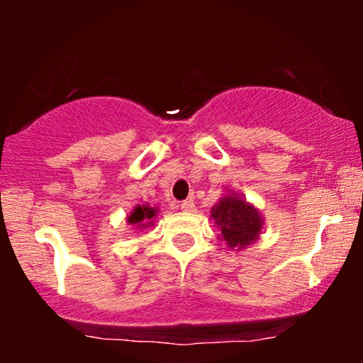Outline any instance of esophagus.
Instances as JSON below:
<instances>
[{
	"label": "esophagus",
	"mask_w": 363,
	"mask_h": 363,
	"mask_svg": "<svg viewBox=\"0 0 363 363\" xmlns=\"http://www.w3.org/2000/svg\"><path fill=\"white\" fill-rule=\"evenodd\" d=\"M179 208H181L184 213H191V211H194V203L193 201H182L181 205H179Z\"/></svg>",
	"instance_id": "obj_1"
}]
</instances>
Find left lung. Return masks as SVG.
Wrapping results in <instances>:
<instances>
[{"mask_svg":"<svg viewBox=\"0 0 363 363\" xmlns=\"http://www.w3.org/2000/svg\"><path fill=\"white\" fill-rule=\"evenodd\" d=\"M211 222L218 228V239L228 249L242 251L259 239L264 227V218L259 208L249 203L235 191H227L210 211Z\"/></svg>","mask_w":363,"mask_h":363,"instance_id":"8db88e82","label":"left lung"}]
</instances>
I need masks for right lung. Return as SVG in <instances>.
Segmentation results:
<instances>
[{"label": "right lung", "instance_id": "obj_1", "mask_svg": "<svg viewBox=\"0 0 363 363\" xmlns=\"http://www.w3.org/2000/svg\"><path fill=\"white\" fill-rule=\"evenodd\" d=\"M158 213L157 206H150L145 203V205H136L133 208V211L126 216V222L133 225L138 230H145V228L153 227L155 223V216Z\"/></svg>", "mask_w": 363, "mask_h": 363}]
</instances>
